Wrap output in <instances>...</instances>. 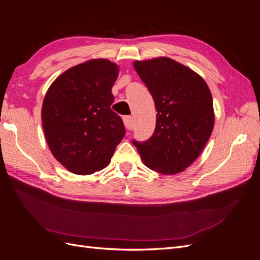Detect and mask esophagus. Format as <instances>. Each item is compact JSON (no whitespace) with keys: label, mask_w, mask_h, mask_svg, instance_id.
Wrapping results in <instances>:
<instances>
[{"label":"esophagus","mask_w":260,"mask_h":260,"mask_svg":"<svg viewBox=\"0 0 260 260\" xmlns=\"http://www.w3.org/2000/svg\"><path fill=\"white\" fill-rule=\"evenodd\" d=\"M132 117L131 116H124L123 117V122L127 129H132Z\"/></svg>","instance_id":"1"}]
</instances>
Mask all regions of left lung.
<instances>
[{
  "label": "left lung",
  "instance_id": "obj_1",
  "mask_svg": "<svg viewBox=\"0 0 260 260\" xmlns=\"http://www.w3.org/2000/svg\"><path fill=\"white\" fill-rule=\"evenodd\" d=\"M133 67L151 92L157 115L153 136L132 143L147 168L161 175L182 172L200 156L214 129L208 85L194 70L169 57L136 60Z\"/></svg>",
  "mask_w": 260,
  "mask_h": 260
}]
</instances>
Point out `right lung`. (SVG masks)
Segmentation results:
<instances>
[{"mask_svg": "<svg viewBox=\"0 0 260 260\" xmlns=\"http://www.w3.org/2000/svg\"><path fill=\"white\" fill-rule=\"evenodd\" d=\"M119 66L91 59L59 75L42 104V124L50 151L68 171L92 175L108 166L125 129L111 109Z\"/></svg>", "mask_w": 260, "mask_h": 260, "instance_id": "1", "label": "right lung"}]
</instances>
